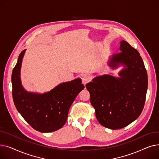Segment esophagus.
Here are the masks:
<instances>
[{
	"label": "esophagus",
	"mask_w": 159,
	"mask_h": 159,
	"mask_svg": "<svg viewBox=\"0 0 159 159\" xmlns=\"http://www.w3.org/2000/svg\"><path fill=\"white\" fill-rule=\"evenodd\" d=\"M82 80L83 84H86L91 80V77L88 76V75H84V76L82 77Z\"/></svg>",
	"instance_id": "obj_1"
}]
</instances>
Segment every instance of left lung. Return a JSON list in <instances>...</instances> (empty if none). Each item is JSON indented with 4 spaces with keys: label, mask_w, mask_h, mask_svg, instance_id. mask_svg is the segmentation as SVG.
I'll return each instance as SVG.
<instances>
[{
    "label": "left lung",
    "mask_w": 159,
    "mask_h": 159,
    "mask_svg": "<svg viewBox=\"0 0 159 159\" xmlns=\"http://www.w3.org/2000/svg\"><path fill=\"white\" fill-rule=\"evenodd\" d=\"M121 52L108 61L112 69L123 66L119 77L104 75L86 86L98 122L111 129H121L135 120L143 111L148 89V75L137 49L120 41Z\"/></svg>",
    "instance_id": "8db88e82"
}]
</instances>
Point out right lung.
<instances>
[{"label": "right lung", "instance_id": "add662e5", "mask_svg": "<svg viewBox=\"0 0 159 159\" xmlns=\"http://www.w3.org/2000/svg\"><path fill=\"white\" fill-rule=\"evenodd\" d=\"M26 49L19 56L12 71V94L16 110L30 126L42 133L61 129L68 118L75 98L84 88L80 79L62 82L44 93L27 91L20 79L22 58Z\"/></svg>", "mask_w": 159, "mask_h": 159}]
</instances>
